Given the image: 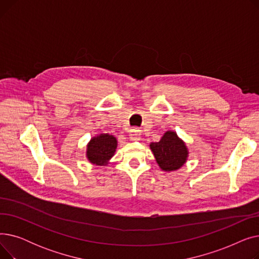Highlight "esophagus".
Instances as JSON below:
<instances>
[{"instance_id": "34e87169", "label": "esophagus", "mask_w": 259, "mask_h": 259, "mask_svg": "<svg viewBox=\"0 0 259 259\" xmlns=\"http://www.w3.org/2000/svg\"><path fill=\"white\" fill-rule=\"evenodd\" d=\"M129 135L132 141H139L141 137V130L139 128H132L129 132Z\"/></svg>"}]
</instances>
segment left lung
<instances>
[{
	"label": "left lung",
	"mask_w": 259,
	"mask_h": 259,
	"mask_svg": "<svg viewBox=\"0 0 259 259\" xmlns=\"http://www.w3.org/2000/svg\"><path fill=\"white\" fill-rule=\"evenodd\" d=\"M150 149L160 169L168 172L180 169L188 157L185 143L173 131H167L159 142L151 143Z\"/></svg>",
	"instance_id": "8db88e82"
}]
</instances>
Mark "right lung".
I'll return each instance as SVG.
<instances>
[{"mask_svg":"<svg viewBox=\"0 0 259 259\" xmlns=\"http://www.w3.org/2000/svg\"><path fill=\"white\" fill-rule=\"evenodd\" d=\"M117 142L113 135L100 134L91 139L87 146V157L97 166H106L116 150Z\"/></svg>","mask_w":259,"mask_h":259,"instance_id":"obj_1","label":"right lung"}]
</instances>
